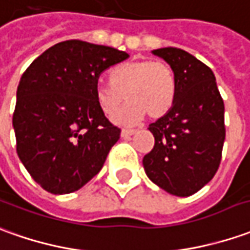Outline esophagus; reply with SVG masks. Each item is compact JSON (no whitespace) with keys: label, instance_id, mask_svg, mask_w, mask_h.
<instances>
[{"label":"esophagus","instance_id":"esophagus-1","mask_svg":"<svg viewBox=\"0 0 250 250\" xmlns=\"http://www.w3.org/2000/svg\"><path fill=\"white\" fill-rule=\"evenodd\" d=\"M137 130H131V128H123L122 130V137L123 138H127V137H130V135H134V134H137Z\"/></svg>","mask_w":250,"mask_h":250}]
</instances>
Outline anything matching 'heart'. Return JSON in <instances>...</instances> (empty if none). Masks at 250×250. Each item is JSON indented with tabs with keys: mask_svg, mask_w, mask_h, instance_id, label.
I'll list each match as a JSON object with an SVG mask.
<instances>
[{
	"mask_svg": "<svg viewBox=\"0 0 250 250\" xmlns=\"http://www.w3.org/2000/svg\"><path fill=\"white\" fill-rule=\"evenodd\" d=\"M176 76L172 67L161 60H134L119 64L109 74V82H98L94 89L97 105L112 118L127 101L116 120L135 123L147 113L160 119L172 108L176 98Z\"/></svg>",
	"mask_w": 250,
	"mask_h": 250,
	"instance_id": "obj_1",
	"label": "heart"
}]
</instances>
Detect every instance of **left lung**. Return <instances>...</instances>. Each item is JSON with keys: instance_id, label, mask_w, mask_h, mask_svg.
Returning <instances> with one entry per match:
<instances>
[{"instance_id": "obj_1", "label": "left lung", "mask_w": 250, "mask_h": 250, "mask_svg": "<svg viewBox=\"0 0 250 250\" xmlns=\"http://www.w3.org/2000/svg\"><path fill=\"white\" fill-rule=\"evenodd\" d=\"M176 76V98L163 118L149 125L154 147L144 168L159 188L189 197L215 176L226 138L225 103L208 65L176 47L153 50Z\"/></svg>"}]
</instances>
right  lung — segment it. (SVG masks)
<instances>
[{"label": "right lung", "mask_w": 250, "mask_h": 250, "mask_svg": "<svg viewBox=\"0 0 250 250\" xmlns=\"http://www.w3.org/2000/svg\"><path fill=\"white\" fill-rule=\"evenodd\" d=\"M128 54L69 40L30 64L18 86L13 112L16 152L31 178L53 194L79 190L103 168L120 138L98 108V76Z\"/></svg>", "instance_id": "obj_1"}]
</instances>
